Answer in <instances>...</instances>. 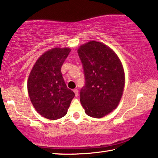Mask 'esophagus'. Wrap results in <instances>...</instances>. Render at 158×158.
I'll return each instance as SVG.
<instances>
[{
    "instance_id": "1",
    "label": "esophagus",
    "mask_w": 158,
    "mask_h": 158,
    "mask_svg": "<svg viewBox=\"0 0 158 158\" xmlns=\"http://www.w3.org/2000/svg\"><path fill=\"white\" fill-rule=\"evenodd\" d=\"M74 91V94H75V96H77L79 95V91H78V90H77V89H74L73 90Z\"/></svg>"
}]
</instances>
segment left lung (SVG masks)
<instances>
[{
    "label": "left lung",
    "mask_w": 158,
    "mask_h": 158,
    "mask_svg": "<svg viewBox=\"0 0 158 158\" xmlns=\"http://www.w3.org/2000/svg\"><path fill=\"white\" fill-rule=\"evenodd\" d=\"M85 86L80 101L89 116L101 118L118 106L124 91L123 66L117 54L101 42L89 41L78 49Z\"/></svg>",
    "instance_id": "1"
}]
</instances>
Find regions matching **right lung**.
<instances>
[{"mask_svg":"<svg viewBox=\"0 0 158 158\" xmlns=\"http://www.w3.org/2000/svg\"><path fill=\"white\" fill-rule=\"evenodd\" d=\"M71 50L54 48L37 60L30 72L27 89L31 102L42 117L56 120L67 114L74 97L67 88L61 67Z\"/></svg>","mask_w":158,"mask_h":158,"instance_id":"add662e5","label":"right lung"}]
</instances>
